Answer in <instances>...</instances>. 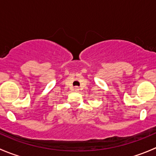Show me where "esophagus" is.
Instances as JSON below:
<instances>
[{"label":"esophagus","mask_w":156,"mask_h":156,"mask_svg":"<svg viewBox=\"0 0 156 156\" xmlns=\"http://www.w3.org/2000/svg\"><path fill=\"white\" fill-rule=\"evenodd\" d=\"M75 90H78V87H75Z\"/></svg>","instance_id":"1"}]
</instances>
